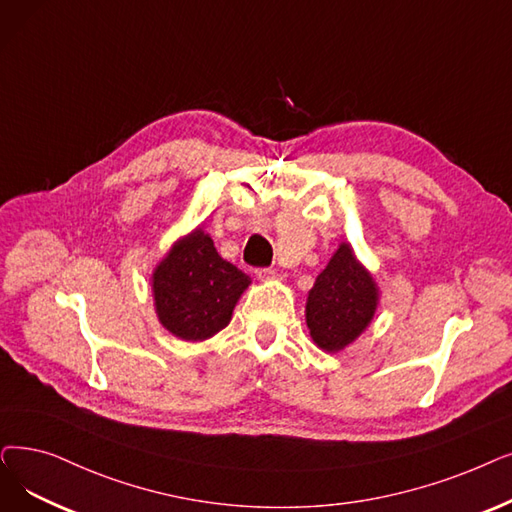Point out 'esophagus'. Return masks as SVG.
<instances>
[{"mask_svg":"<svg viewBox=\"0 0 512 512\" xmlns=\"http://www.w3.org/2000/svg\"><path fill=\"white\" fill-rule=\"evenodd\" d=\"M255 276L261 280V282H270V280H278V272L272 270V268H259L255 272Z\"/></svg>","mask_w":512,"mask_h":512,"instance_id":"obj_1","label":"esophagus"}]
</instances>
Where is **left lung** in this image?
Listing matches in <instances>:
<instances>
[{
    "label": "left lung",
    "instance_id": "1",
    "mask_svg": "<svg viewBox=\"0 0 512 512\" xmlns=\"http://www.w3.org/2000/svg\"><path fill=\"white\" fill-rule=\"evenodd\" d=\"M379 301L374 276L351 244L341 242L307 293L305 322L311 341L326 353L343 351L370 326Z\"/></svg>",
    "mask_w": 512,
    "mask_h": 512
}]
</instances>
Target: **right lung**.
I'll list each match as a JSON object with an SVG mask.
<instances>
[{
	"label": "right lung",
	"instance_id": "right-lung-1",
	"mask_svg": "<svg viewBox=\"0 0 512 512\" xmlns=\"http://www.w3.org/2000/svg\"><path fill=\"white\" fill-rule=\"evenodd\" d=\"M154 314L182 341H207L232 320L251 278L219 257L213 238L198 226L177 238L152 270Z\"/></svg>",
	"mask_w": 512,
	"mask_h": 512
}]
</instances>
